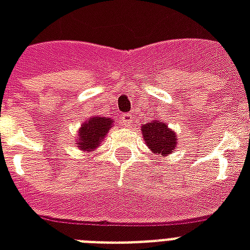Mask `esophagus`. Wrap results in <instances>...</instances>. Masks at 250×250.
<instances>
[{"instance_id": "esophagus-1", "label": "esophagus", "mask_w": 250, "mask_h": 250, "mask_svg": "<svg viewBox=\"0 0 250 250\" xmlns=\"http://www.w3.org/2000/svg\"><path fill=\"white\" fill-rule=\"evenodd\" d=\"M132 115H131V114H123V115H122V118H121V121H122V125H125V127H128V125H132Z\"/></svg>"}]
</instances>
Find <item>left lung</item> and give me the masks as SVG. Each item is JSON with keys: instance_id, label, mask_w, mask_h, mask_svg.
Here are the masks:
<instances>
[{"instance_id": "1", "label": "left lung", "mask_w": 250, "mask_h": 250, "mask_svg": "<svg viewBox=\"0 0 250 250\" xmlns=\"http://www.w3.org/2000/svg\"><path fill=\"white\" fill-rule=\"evenodd\" d=\"M143 136L150 150L154 154H170L176 148V136L162 122H152L143 125Z\"/></svg>"}]
</instances>
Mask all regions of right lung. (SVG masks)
<instances>
[{
	"label": "right lung",
	"instance_id": "1",
	"mask_svg": "<svg viewBox=\"0 0 250 250\" xmlns=\"http://www.w3.org/2000/svg\"><path fill=\"white\" fill-rule=\"evenodd\" d=\"M113 125V119L110 118L93 117L85 122L79 131V146L82 150H93L98 146L100 141L105 137L109 128Z\"/></svg>",
	"mask_w": 250,
	"mask_h": 250
}]
</instances>
